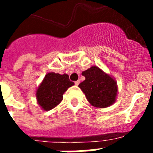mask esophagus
Wrapping results in <instances>:
<instances>
[{"label": "esophagus", "instance_id": "obj_1", "mask_svg": "<svg viewBox=\"0 0 153 153\" xmlns=\"http://www.w3.org/2000/svg\"><path fill=\"white\" fill-rule=\"evenodd\" d=\"M80 83V81L79 80H78V81H75L74 82V84L76 85V86H79V84Z\"/></svg>", "mask_w": 153, "mask_h": 153}]
</instances>
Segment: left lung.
I'll return each instance as SVG.
<instances>
[{
  "instance_id": "8db88e82",
  "label": "left lung",
  "mask_w": 153,
  "mask_h": 153,
  "mask_svg": "<svg viewBox=\"0 0 153 153\" xmlns=\"http://www.w3.org/2000/svg\"><path fill=\"white\" fill-rule=\"evenodd\" d=\"M86 79L79 85L91 105L97 108H106L116 102L117 84L114 78L106 74L97 66L82 71Z\"/></svg>"
}]
</instances>
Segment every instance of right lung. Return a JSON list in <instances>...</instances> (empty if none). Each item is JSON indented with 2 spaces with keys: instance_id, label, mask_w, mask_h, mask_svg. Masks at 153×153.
Listing matches in <instances>:
<instances>
[{
  "instance_id": "1",
  "label": "right lung",
  "mask_w": 153,
  "mask_h": 153,
  "mask_svg": "<svg viewBox=\"0 0 153 153\" xmlns=\"http://www.w3.org/2000/svg\"><path fill=\"white\" fill-rule=\"evenodd\" d=\"M74 85L68 74L49 72L36 90L37 103L45 111L51 110L62 102L63 94Z\"/></svg>"
}]
</instances>
